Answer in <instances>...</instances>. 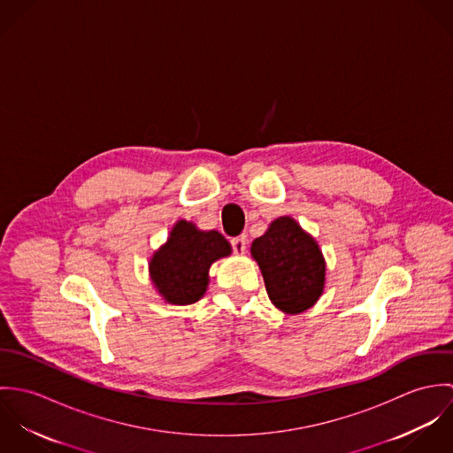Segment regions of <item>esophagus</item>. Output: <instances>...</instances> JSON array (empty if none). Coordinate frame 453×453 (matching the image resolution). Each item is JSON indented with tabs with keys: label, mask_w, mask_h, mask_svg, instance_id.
I'll return each instance as SVG.
<instances>
[{
	"label": "esophagus",
	"mask_w": 453,
	"mask_h": 453,
	"mask_svg": "<svg viewBox=\"0 0 453 453\" xmlns=\"http://www.w3.org/2000/svg\"><path fill=\"white\" fill-rule=\"evenodd\" d=\"M232 248H234V251H235L237 255H244V253H246V248H248V239H246V235L235 237V239L232 241Z\"/></svg>",
	"instance_id": "esophagus-1"
}]
</instances>
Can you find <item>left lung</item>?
<instances>
[{
    "label": "left lung",
    "mask_w": 453,
    "mask_h": 453,
    "mask_svg": "<svg viewBox=\"0 0 453 453\" xmlns=\"http://www.w3.org/2000/svg\"><path fill=\"white\" fill-rule=\"evenodd\" d=\"M270 302L284 314L296 316L318 303L326 284V259L318 241L291 216L273 219L253 241Z\"/></svg>",
    "instance_id": "8db88e82"
}]
</instances>
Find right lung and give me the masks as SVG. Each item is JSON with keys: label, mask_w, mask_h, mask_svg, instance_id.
Instances as JSON below:
<instances>
[{"label": "right lung", "mask_w": 453, "mask_h": 453, "mask_svg": "<svg viewBox=\"0 0 453 453\" xmlns=\"http://www.w3.org/2000/svg\"><path fill=\"white\" fill-rule=\"evenodd\" d=\"M230 255L232 246L218 230H200L194 221L178 219L151 255L148 272L165 303L192 305L207 291L211 265Z\"/></svg>", "instance_id": "add662e5"}]
</instances>
